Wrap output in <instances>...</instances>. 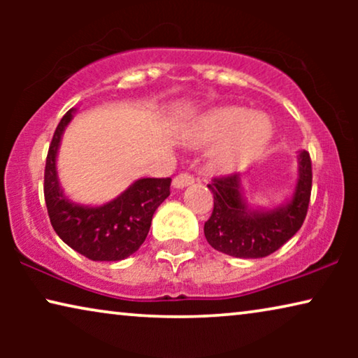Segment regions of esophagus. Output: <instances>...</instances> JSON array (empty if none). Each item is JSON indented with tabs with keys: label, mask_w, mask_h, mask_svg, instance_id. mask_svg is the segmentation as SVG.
Here are the masks:
<instances>
[{
	"label": "esophagus",
	"mask_w": 358,
	"mask_h": 358,
	"mask_svg": "<svg viewBox=\"0 0 358 358\" xmlns=\"http://www.w3.org/2000/svg\"><path fill=\"white\" fill-rule=\"evenodd\" d=\"M192 182H194V176H190L187 173H180L173 179V185L176 189H182V187H185V185H189Z\"/></svg>",
	"instance_id": "esophagus-1"
}]
</instances>
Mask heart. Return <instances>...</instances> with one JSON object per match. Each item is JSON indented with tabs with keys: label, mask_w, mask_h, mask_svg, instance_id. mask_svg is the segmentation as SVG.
Masks as SVG:
<instances>
[{
	"label": "heart",
	"mask_w": 358,
	"mask_h": 358,
	"mask_svg": "<svg viewBox=\"0 0 358 358\" xmlns=\"http://www.w3.org/2000/svg\"><path fill=\"white\" fill-rule=\"evenodd\" d=\"M272 125L266 115L251 114L243 107H218L203 114L189 130L194 143L220 141L213 153L215 166L234 171L249 163L266 148Z\"/></svg>",
	"instance_id": "1"
}]
</instances>
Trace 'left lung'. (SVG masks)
Segmentation results:
<instances>
[{"label": "left lung", "instance_id": "8db88e82", "mask_svg": "<svg viewBox=\"0 0 358 358\" xmlns=\"http://www.w3.org/2000/svg\"><path fill=\"white\" fill-rule=\"evenodd\" d=\"M311 182V158L305 150L298 155V180L292 200L267 212L248 207L239 174L213 178L208 184L213 212L203 227L208 244L233 257L257 259L275 252L305 222Z\"/></svg>", "mask_w": 358, "mask_h": 358}]
</instances>
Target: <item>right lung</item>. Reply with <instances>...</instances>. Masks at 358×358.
I'll use <instances>...</instances> for the list:
<instances>
[{"instance_id":"1","label":"right lung","mask_w":358,"mask_h":358,"mask_svg":"<svg viewBox=\"0 0 358 358\" xmlns=\"http://www.w3.org/2000/svg\"><path fill=\"white\" fill-rule=\"evenodd\" d=\"M73 112L70 109L63 115L48 148L43 174L48 217L55 233L76 252L91 261H122L143 244L156 208L169 197L171 178L138 179L101 207L71 202L58 182L57 151Z\"/></svg>"}]
</instances>
